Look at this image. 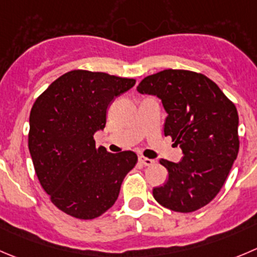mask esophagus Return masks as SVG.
Masks as SVG:
<instances>
[{"label":"esophagus","instance_id":"1","mask_svg":"<svg viewBox=\"0 0 257 257\" xmlns=\"http://www.w3.org/2000/svg\"><path fill=\"white\" fill-rule=\"evenodd\" d=\"M139 160H140L141 164H144V165H146V167H150V165H153L155 161L153 160V159H149V158H145V156H140L139 158Z\"/></svg>","mask_w":257,"mask_h":257}]
</instances>
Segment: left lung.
Instances as JSON below:
<instances>
[{"instance_id":"left-lung-1","label":"left lung","mask_w":257,"mask_h":257,"mask_svg":"<svg viewBox=\"0 0 257 257\" xmlns=\"http://www.w3.org/2000/svg\"><path fill=\"white\" fill-rule=\"evenodd\" d=\"M138 92L158 97L168 113L164 135L179 145V163L161 159L169 177L153 189L158 203L189 213L208 204L221 190L236 160L238 114L234 104L206 75L167 69L149 75Z\"/></svg>"}]
</instances>
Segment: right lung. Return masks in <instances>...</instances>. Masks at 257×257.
<instances>
[{"mask_svg":"<svg viewBox=\"0 0 257 257\" xmlns=\"http://www.w3.org/2000/svg\"><path fill=\"white\" fill-rule=\"evenodd\" d=\"M135 79L72 70L54 80L30 112L29 150L41 187L60 211L93 219L111 208L122 180L138 163L134 151L96 148L107 108Z\"/></svg>","mask_w":257,"mask_h":257,"instance_id":"1","label":"right lung"}]
</instances>
